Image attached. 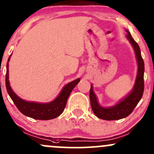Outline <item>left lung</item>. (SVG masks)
Segmentation results:
<instances>
[{
    "label": "left lung",
    "mask_w": 154,
    "mask_h": 154,
    "mask_svg": "<svg viewBox=\"0 0 154 154\" xmlns=\"http://www.w3.org/2000/svg\"><path fill=\"white\" fill-rule=\"evenodd\" d=\"M126 32L128 33L126 37L134 47L138 63L137 75L136 82H135L132 91L116 105L105 108L101 107L98 103L96 96L93 91L92 85L90 89L89 95H90L91 105L93 112L98 118L106 120V121L119 120L129 116L139 103L143 96V91H144V61L141 56V52H140V49L138 44L134 41L129 32L128 30H126Z\"/></svg>",
    "instance_id": "left-lung-1"
}]
</instances>
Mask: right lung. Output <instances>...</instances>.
I'll return each mask as SVG.
<instances>
[{"label":"right lung","mask_w":154,"mask_h":154,"mask_svg":"<svg viewBox=\"0 0 154 154\" xmlns=\"http://www.w3.org/2000/svg\"><path fill=\"white\" fill-rule=\"evenodd\" d=\"M10 56L8 59V62L9 61ZM80 79H77L70 83L67 84L63 88L58 97L50 103L41 104V103L26 102L18 97L11 90L8 82V63L6 64V87L8 95L11 97V100L14 103L17 109L23 115L37 120H50L60 116L65 109L67 99L71 92L80 82Z\"/></svg>","instance_id":"obj_1"}]
</instances>
